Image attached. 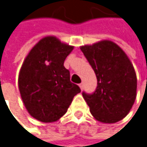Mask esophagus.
Instances as JSON below:
<instances>
[{"label": "esophagus", "mask_w": 147, "mask_h": 147, "mask_svg": "<svg viewBox=\"0 0 147 147\" xmlns=\"http://www.w3.org/2000/svg\"><path fill=\"white\" fill-rule=\"evenodd\" d=\"M79 87H80V89L83 90V89H84V84H83V83H81V84H79Z\"/></svg>", "instance_id": "obj_1"}]
</instances>
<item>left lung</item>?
<instances>
[{
    "label": "left lung",
    "mask_w": 147,
    "mask_h": 147,
    "mask_svg": "<svg viewBox=\"0 0 147 147\" xmlns=\"http://www.w3.org/2000/svg\"><path fill=\"white\" fill-rule=\"evenodd\" d=\"M80 49L98 80L92 94L83 92L92 116L108 124L123 119L137 95V77L130 59L119 45L108 40Z\"/></svg>",
    "instance_id": "obj_1"
}]
</instances>
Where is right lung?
<instances>
[{
    "label": "right lung",
    "mask_w": 147,
    "mask_h": 147,
    "mask_svg": "<svg viewBox=\"0 0 147 147\" xmlns=\"http://www.w3.org/2000/svg\"><path fill=\"white\" fill-rule=\"evenodd\" d=\"M73 48L55 36H46L32 48L22 65L18 86L22 102L41 122L57 121L81 91L70 82L69 71L63 66Z\"/></svg>",
    "instance_id": "1"
}]
</instances>
